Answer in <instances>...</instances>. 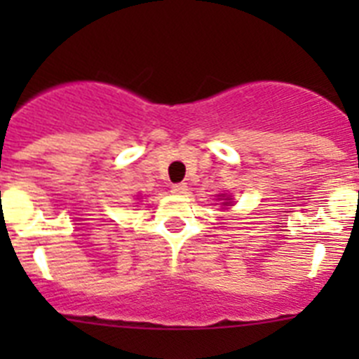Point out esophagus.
I'll return each instance as SVG.
<instances>
[{"label":"esophagus","instance_id":"1","mask_svg":"<svg viewBox=\"0 0 359 359\" xmlns=\"http://www.w3.org/2000/svg\"><path fill=\"white\" fill-rule=\"evenodd\" d=\"M187 190H189V187H187L185 183H176V185L170 187V192H172V194H176V196L187 194Z\"/></svg>","mask_w":359,"mask_h":359}]
</instances>
